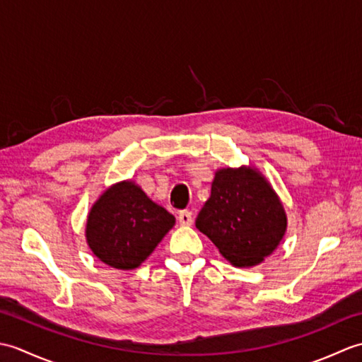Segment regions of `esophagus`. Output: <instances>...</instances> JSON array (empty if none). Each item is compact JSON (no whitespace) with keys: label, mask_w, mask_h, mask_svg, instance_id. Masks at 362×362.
<instances>
[{"label":"esophagus","mask_w":362,"mask_h":362,"mask_svg":"<svg viewBox=\"0 0 362 362\" xmlns=\"http://www.w3.org/2000/svg\"><path fill=\"white\" fill-rule=\"evenodd\" d=\"M179 222L182 226H191L193 224V213L188 210H183L179 213Z\"/></svg>","instance_id":"esophagus-1"}]
</instances>
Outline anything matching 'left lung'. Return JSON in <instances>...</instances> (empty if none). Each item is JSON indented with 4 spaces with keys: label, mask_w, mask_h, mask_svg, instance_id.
<instances>
[{
    "label": "left lung",
    "mask_w": 362,
    "mask_h": 362,
    "mask_svg": "<svg viewBox=\"0 0 362 362\" xmlns=\"http://www.w3.org/2000/svg\"><path fill=\"white\" fill-rule=\"evenodd\" d=\"M196 227L230 263L255 266L271 255L286 232V214L271 185L249 168L221 169Z\"/></svg>",
    "instance_id": "obj_1"
}]
</instances>
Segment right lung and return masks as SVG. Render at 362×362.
Returning <instances> with one entry per match:
<instances>
[{
  "label": "right lung",
  "instance_id": "1",
  "mask_svg": "<svg viewBox=\"0 0 362 362\" xmlns=\"http://www.w3.org/2000/svg\"><path fill=\"white\" fill-rule=\"evenodd\" d=\"M175 218L132 182L109 188L93 205L87 241L95 255L117 269H135L174 226Z\"/></svg>",
  "mask_w": 362,
  "mask_h": 362
}]
</instances>
